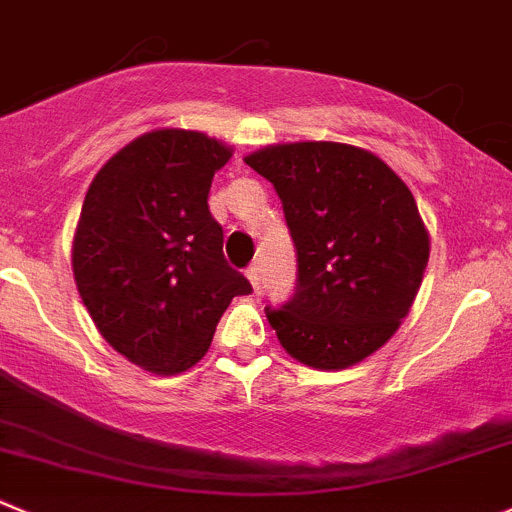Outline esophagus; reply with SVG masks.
Returning a JSON list of instances; mask_svg holds the SVG:
<instances>
[{
    "instance_id": "34e87169",
    "label": "esophagus",
    "mask_w": 512,
    "mask_h": 512,
    "mask_svg": "<svg viewBox=\"0 0 512 512\" xmlns=\"http://www.w3.org/2000/svg\"><path fill=\"white\" fill-rule=\"evenodd\" d=\"M245 275H247V280H250V285L255 287V292H260L262 280H260V272H257V267H247Z\"/></svg>"
}]
</instances>
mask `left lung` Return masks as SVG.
Masks as SVG:
<instances>
[{
	"label": "left lung",
	"instance_id": "1",
	"mask_svg": "<svg viewBox=\"0 0 512 512\" xmlns=\"http://www.w3.org/2000/svg\"><path fill=\"white\" fill-rule=\"evenodd\" d=\"M245 162L275 187L297 252L295 295L265 307L280 345L317 370L365 360L395 335L428 267L413 192L340 142L270 145Z\"/></svg>",
	"mask_w": 512,
	"mask_h": 512
}]
</instances>
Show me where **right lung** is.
Returning a JSON list of instances; mask_svg holds the SVG:
<instances>
[{
	"label": "right lung",
	"mask_w": 512,
	"mask_h": 512,
	"mask_svg": "<svg viewBox=\"0 0 512 512\" xmlns=\"http://www.w3.org/2000/svg\"><path fill=\"white\" fill-rule=\"evenodd\" d=\"M230 157L202 132H147L84 197L72 245L79 297L104 340L142 370L177 375L195 365L232 297L252 292L227 265L207 205Z\"/></svg>",
	"instance_id": "add662e5"
}]
</instances>
